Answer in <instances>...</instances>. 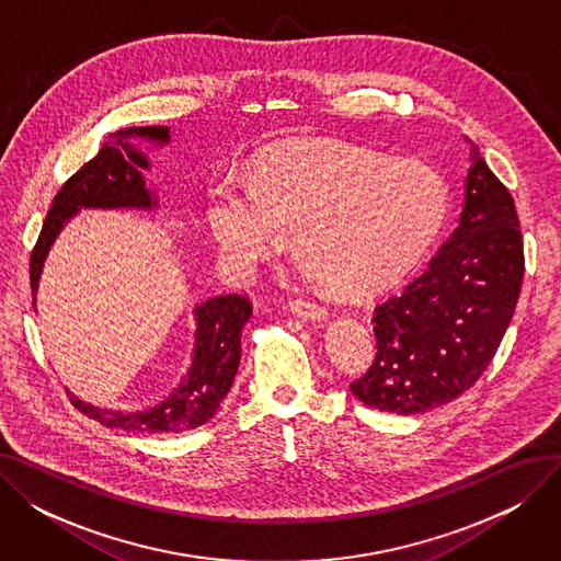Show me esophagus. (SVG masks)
Segmentation results:
<instances>
[{
  "label": "esophagus",
  "mask_w": 561,
  "mask_h": 561,
  "mask_svg": "<svg viewBox=\"0 0 561 561\" xmlns=\"http://www.w3.org/2000/svg\"><path fill=\"white\" fill-rule=\"evenodd\" d=\"M288 307H290L293 313L305 318V320H313V322H316V320H318V322H320V320H328V309L316 305V302H311V300H290Z\"/></svg>",
  "instance_id": "34e87169"
}]
</instances>
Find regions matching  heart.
Segmentation results:
<instances>
[{
	"instance_id": "heart-1",
	"label": "heart",
	"mask_w": 561,
	"mask_h": 561,
	"mask_svg": "<svg viewBox=\"0 0 561 561\" xmlns=\"http://www.w3.org/2000/svg\"><path fill=\"white\" fill-rule=\"evenodd\" d=\"M448 211V186L434 170L336 140L279 145L245 184L225 176L206 199V222L233 273H256L296 231L302 279L343 296H368L404 275Z\"/></svg>"
}]
</instances>
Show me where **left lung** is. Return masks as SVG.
Masks as SVG:
<instances>
[{"label": "left lung", "mask_w": 561, "mask_h": 561, "mask_svg": "<svg viewBox=\"0 0 561 561\" xmlns=\"http://www.w3.org/2000/svg\"><path fill=\"white\" fill-rule=\"evenodd\" d=\"M470 161L459 227L423 275L375 307L377 355L350 391L391 414H423L476 385L503 341L523 284L514 197L480 150Z\"/></svg>", "instance_id": "obj_1"}]
</instances>
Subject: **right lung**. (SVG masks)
I'll return each instance as SVG.
<instances>
[{"mask_svg": "<svg viewBox=\"0 0 561 561\" xmlns=\"http://www.w3.org/2000/svg\"><path fill=\"white\" fill-rule=\"evenodd\" d=\"M131 138L150 145H168V127H129L111 134L95 159L56 193L47 211L38 243L32 252V296L36 307L38 282L45 259L56 236L81 209H140L152 211L159 206L157 195L147 188L142 170H150L145 152L131 145ZM195 347L186 377L168 398L145 409H102L72 396V404L106 427L145 432V434H180L211 421L225 396L229 393L236 370L241 364V334L252 316V305L243 296H218L193 309Z\"/></svg>", "mask_w": 561, "mask_h": 561, "instance_id": "add662e5", "label": "right lung"}]
</instances>
